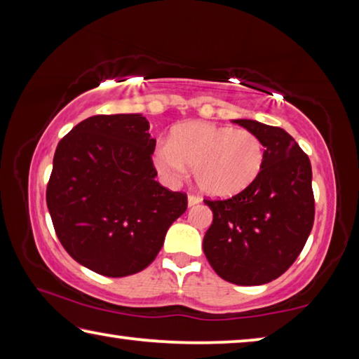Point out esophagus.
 I'll list each match as a JSON object with an SVG mask.
<instances>
[{"label": "esophagus", "instance_id": "1", "mask_svg": "<svg viewBox=\"0 0 359 359\" xmlns=\"http://www.w3.org/2000/svg\"><path fill=\"white\" fill-rule=\"evenodd\" d=\"M199 203H201V198L196 196V194H188V208H193Z\"/></svg>", "mask_w": 359, "mask_h": 359}]
</instances>
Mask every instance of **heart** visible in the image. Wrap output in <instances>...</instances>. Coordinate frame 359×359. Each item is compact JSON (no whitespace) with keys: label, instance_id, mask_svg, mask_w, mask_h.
I'll return each instance as SVG.
<instances>
[{"label":"heart","instance_id":"heart-1","mask_svg":"<svg viewBox=\"0 0 359 359\" xmlns=\"http://www.w3.org/2000/svg\"><path fill=\"white\" fill-rule=\"evenodd\" d=\"M263 160L264 147L257 135L209 121L177 125L154 156L158 174L169 184L184 179L187 166H193L196 185L217 198L231 196L250 185Z\"/></svg>","mask_w":359,"mask_h":359}]
</instances>
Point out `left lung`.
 Masks as SVG:
<instances>
[{"label":"left lung","mask_w":359,"mask_h":359,"mask_svg":"<svg viewBox=\"0 0 359 359\" xmlns=\"http://www.w3.org/2000/svg\"><path fill=\"white\" fill-rule=\"evenodd\" d=\"M259 137L263 168L245 190L204 203L214 212L203 250L214 271L234 285H263L280 277L299 257L315 217L312 166L287 131L238 118Z\"/></svg>","instance_id":"obj_1"}]
</instances>
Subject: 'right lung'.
<instances>
[{
	"mask_svg": "<svg viewBox=\"0 0 359 359\" xmlns=\"http://www.w3.org/2000/svg\"><path fill=\"white\" fill-rule=\"evenodd\" d=\"M142 114L93 115L58 142L47 208L60 242L96 274L126 277L156 258L187 194L155 180Z\"/></svg>",
	"mask_w": 359,
	"mask_h": 359,
	"instance_id": "obj_1",
	"label": "right lung"
}]
</instances>
